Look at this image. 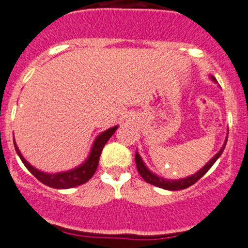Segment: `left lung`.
<instances>
[{
    "label": "left lung",
    "mask_w": 248,
    "mask_h": 248,
    "mask_svg": "<svg viewBox=\"0 0 248 248\" xmlns=\"http://www.w3.org/2000/svg\"><path fill=\"white\" fill-rule=\"evenodd\" d=\"M211 79L215 80L213 77H211ZM226 142H227V137H226V140H225V143H224V146L221 147V149H220V151H218L217 153H216V155H214V157L211 158V159L209 160V162H207L199 171H196L195 174H193V175H190V177H188V178H183V179L170 180V179H164V178H162V177H158V175H155V173H152V171L149 170L146 166H144V163L142 162V158L140 157V155H138V153H136V157H135L136 166H137L138 173H140V177L143 178L144 182L149 183V184H152V185H155V186H158V188L166 189V190H182V189L189 188L190 185L195 184V183L198 182L200 178L204 177L205 174H206V171L209 170V169L213 167L214 163L217 160V158L222 155V152H224V149H225V146H226Z\"/></svg>",
    "instance_id": "8db88e82"
}]
</instances>
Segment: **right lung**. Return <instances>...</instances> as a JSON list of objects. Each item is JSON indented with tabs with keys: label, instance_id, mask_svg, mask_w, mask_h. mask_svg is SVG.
Returning a JSON list of instances; mask_svg holds the SVG:
<instances>
[{
	"label": "right lung",
	"instance_id": "obj_1",
	"mask_svg": "<svg viewBox=\"0 0 248 248\" xmlns=\"http://www.w3.org/2000/svg\"><path fill=\"white\" fill-rule=\"evenodd\" d=\"M117 129V126L111 127L108 131L100 133L96 137L95 142L93 144V148H91L90 155H89L88 159L82 163L81 166H79L78 168L71 169V170L63 171V173H57V174H48L44 173V171L38 170L34 167H32L30 163L27 162L23 158V155H21L19 149L17 148L15 142V148L17 155H19L21 160L23 162V164L26 166V168L31 171V173L37 178L39 182H42L43 184L48 185L50 188L55 189H69V188H74V186H78V185H81L84 183L88 182L91 177H93L95 171H96L97 166H99V159L100 155H101V152L104 146L106 144L108 140H110L111 136L115 133V131Z\"/></svg>",
	"mask_w": 248,
	"mask_h": 248
}]
</instances>
